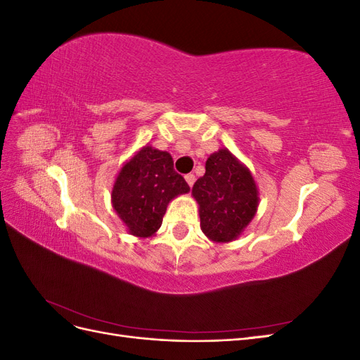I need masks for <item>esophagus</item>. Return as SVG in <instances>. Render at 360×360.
<instances>
[{"label": "esophagus", "mask_w": 360, "mask_h": 360, "mask_svg": "<svg viewBox=\"0 0 360 360\" xmlns=\"http://www.w3.org/2000/svg\"><path fill=\"white\" fill-rule=\"evenodd\" d=\"M184 179H186L188 184H189V186L192 188V186H193V183H195V176H193V174H188V176L184 177Z\"/></svg>", "instance_id": "obj_1"}]
</instances>
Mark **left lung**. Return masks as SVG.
<instances>
[{"mask_svg": "<svg viewBox=\"0 0 360 360\" xmlns=\"http://www.w3.org/2000/svg\"><path fill=\"white\" fill-rule=\"evenodd\" d=\"M192 195L200 205L201 230L216 243L236 240L254 219L259 200L252 174L226 148L207 159Z\"/></svg>", "mask_w": 360, "mask_h": 360, "instance_id": "obj_1", "label": "left lung"}]
</instances>
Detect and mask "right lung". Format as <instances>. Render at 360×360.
<instances>
[{
	"label": "right lung",
	"instance_id": "right-lung-1",
	"mask_svg": "<svg viewBox=\"0 0 360 360\" xmlns=\"http://www.w3.org/2000/svg\"><path fill=\"white\" fill-rule=\"evenodd\" d=\"M188 192L186 180L174 171L171 155L146 146L120 169L111 198L127 231L146 238L160 228L169 201Z\"/></svg>",
	"mask_w": 360,
	"mask_h": 360
}]
</instances>
